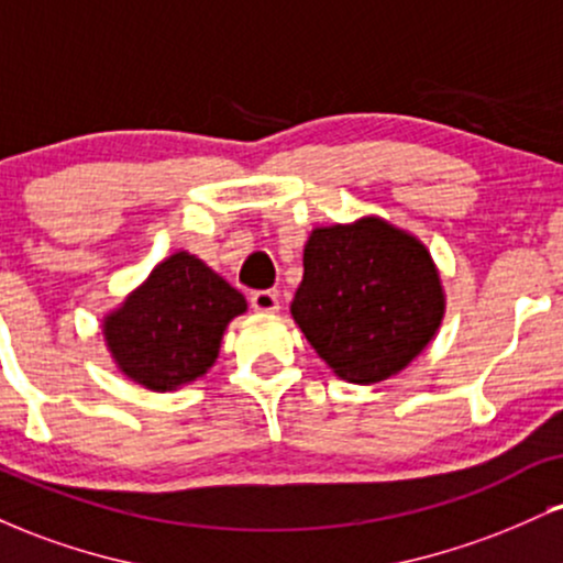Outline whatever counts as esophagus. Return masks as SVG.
Segmentation results:
<instances>
[{
  "label": "esophagus",
  "instance_id": "esophagus-1",
  "mask_svg": "<svg viewBox=\"0 0 563 563\" xmlns=\"http://www.w3.org/2000/svg\"><path fill=\"white\" fill-rule=\"evenodd\" d=\"M251 309H254V312L273 314L280 309V299H277L275 290H254V294H251Z\"/></svg>",
  "mask_w": 563,
  "mask_h": 563
}]
</instances>
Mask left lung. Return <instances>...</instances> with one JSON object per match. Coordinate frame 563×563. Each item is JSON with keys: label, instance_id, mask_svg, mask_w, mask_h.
Returning a JSON list of instances; mask_svg holds the SVG:
<instances>
[{"label": "left lung", "instance_id": "obj_1", "mask_svg": "<svg viewBox=\"0 0 563 563\" xmlns=\"http://www.w3.org/2000/svg\"><path fill=\"white\" fill-rule=\"evenodd\" d=\"M290 314L339 378L378 384L429 346L444 290L426 245L380 217L314 228Z\"/></svg>", "mask_w": 563, "mask_h": 563}]
</instances>
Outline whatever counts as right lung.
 I'll use <instances>...</instances> for the list:
<instances>
[{
  "label": "right lung",
  "instance_id": "1",
  "mask_svg": "<svg viewBox=\"0 0 563 563\" xmlns=\"http://www.w3.org/2000/svg\"><path fill=\"white\" fill-rule=\"evenodd\" d=\"M241 290L177 251L102 320L119 371L151 391H174L214 365L224 328L245 312Z\"/></svg>",
  "mask_w": 563,
  "mask_h": 563
}]
</instances>
